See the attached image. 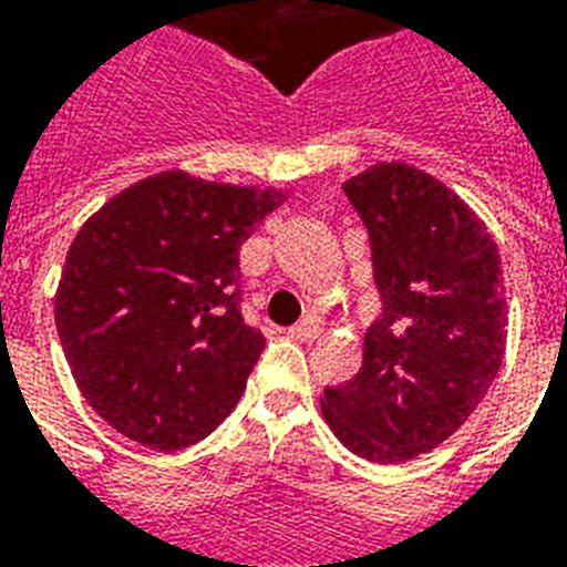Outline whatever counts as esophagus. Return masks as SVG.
Here are the masks:
<instances>
[{
	"mask_svg": "<svg viewBox=\"0 0 567 567\" xmlns=\"http://www.w3.org/2000/svg\"><path fill=\"white\" fill-rule=\"evenodd\" d=\"M320 336V323L318 320H300L297 327H291V338H297V341H315V338Z\"/></svg>",
	"mask_w": 567,
	"mask_h": 567,
	"instance_id": "esophagus-1",
	"label": "esophagus"
}]
</instances>
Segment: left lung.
I'll return each instance as SVG.
<instances>
[{
    "instance_id": "1",
    "label": "left lung",
    "mask_w": 567,
    "mask_h": 567,
    "mask_svg": "<svg viewBox=\"0 0 567 567\" xmlns=\"http://www.w3.org/2000/svg\"><path fill=\"white\" fill-rule=\"evenodd\" d=\"M344 194L371 235L382 318L320 409L350 453L394 465L447 441L501 371V252L465 199L412 164H373Z\"/></svg>"
}]
</instances>
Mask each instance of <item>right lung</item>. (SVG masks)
I'll return each instance as SVG.
<instances>
[{
    "instance_id": "obj_1",
    "label": "right lung",
    "mask_w": 567,
    "mask_h": 567,
    "mask_svg": "<svg viewBox=\"0 0 567 567\" xmlns=\"http://www.w3.org/2000/svg\"><path fill=\"white\" fill-rule=\"evenodd\" d=\"M285 203L164 171L91 214L66 249L55 327L102 421L153 450L205 439L238 405L265 350L240 318V244Z\"/></svg>"
}]
</instances>
